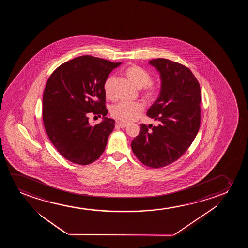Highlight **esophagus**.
Instances as JSON below:
<instances>
[{
  "mask_svg": "<svg viewBox=\"0 0 248 248\" xmlns=\"http://www.w3.org/2000/svg\"><path fill=\"white\" fill-rule=\"evenodd\" d=\"M116 126H117V127H119V128H122V129H124V128H126V127L128 126V124H124V123L117 122L116 123Z\"/></svg>",
  "mask_w": 248,
  "mask_h": 248,
  "instance_id": "1",
  "label": "esophagus"
}]
</instances>
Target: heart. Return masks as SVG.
<instances>
[{"instance_id":"1","label":"heart","mask_w":248,"mask_h":248,"mask_svg":"<svg viewBox=\"0 0 248 248\" xmlns=\"http://www.w3.org/2000/svg\"><path fill=\"white\" fill-rule=\"evenodd\" d=\"M125 75L129 81L137 88H142L141 94L144 98L154 102L161 95V88L152 83L153 76L149 72L138 65H131L126 68ZM114 77L108 76L104 82V92L108 97H112V85ZM145 109L141 102H119L112 107V116L114 119L124 124L133 122L139 118Z\"/></svg>"}]
</instances>
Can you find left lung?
I'll return each mask as SVG.
<instances>
[{"label":"left lung","mask_w":248,"mask_h":248,"mask_svg":"<svg viewBox=\"0 0 248 248\" xmlns=\"http://www.w3.org/2000/svg\"><path fill=\"white\" fill-rule=\"evenodd\" d=\"M160 72L161 95L147 111L159 124L140 125L131 148L146 166L162 168L175 162L197 136L201 123V88L185 65L166 58L149 62Z\"/></svg>","instance_id":"8db88e82"}]
</instances>
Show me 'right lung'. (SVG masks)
I'll return each mask as SVG.
<instances>
[{
    "mask_svg": "<svg viewBox=\"0 0 248 248\" xmlns=\"http://www.w3.org/2000/svg\"><path fill=\"white\" fill-rule=\"evenodd\" d=\"M119 65L85 55L60 65L48 78L43 94L45 129L58 153L72 163L87 165L105 150L115 121L105 117L108 110L103 85ZM91 112L105 120L91 126Z\"/></svg>",
    "mask_w": 248,
    "mask_h": 248,
    "instance_id": "obj_1",
    "label": "right lung"
}]
</instances>
